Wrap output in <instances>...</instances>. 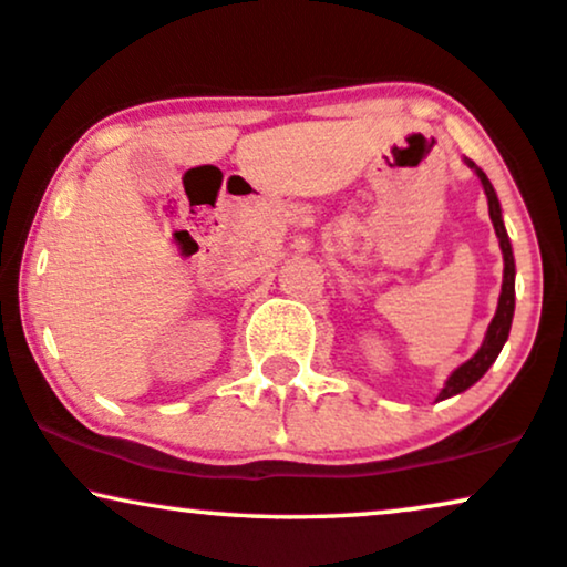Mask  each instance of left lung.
<instances>
[{
    "label": "left lung",
    "instance_id": "obj_1",
    "mask_svg": "<svg viewBox=\"0 0 567 567\" xmlns=\"http://www.w3.org/2000/svg\"><path fill=\"white\" fill-rule=\"evenodd\" d=\"M465 164L476 169L478 181H482V185H484L486 200H489V219H492V225H494V233H497V238H499V248H503L505 275H503V292H499L497 313H494L492 324H489V329H486V337H484L482 348H478V353L474 358H468V361H465L463 367H457L453 374H450L447 384H444V390L440 392V400L453 398V395H457V392L468 390L471 384H476L478 379L486 374V369H489L492 363L497 361L499 350H503L507 334H511L513 311H515V261H513L511 240H507V233H505V225H503V209H499L497 193H494L489 177H486L484 172L478 169L474 162L465 159Z\"/></svg>",
    "mask_w": 567,
    "mask_h": 567
}]
</instances>
